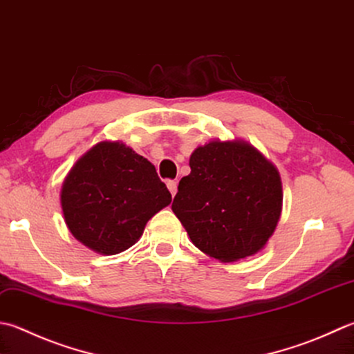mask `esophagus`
<instances>
[{
  "label": "esophagus",
  "instance_id": "obj_1",
  "mask_svg": "<svg viewBox=\"0 0 354 354\" xmlns=\"http://www.w3.org/2000/svg\"><path fill=\"white\" fill-rule=\"evenodd\" d=\"M167 187H169V190L171 193V196H175L176 190H178V183L176 181H167Z\"/></svg>",
  "mask_w": 354,
  "mask_h": 354
}]
</instances>
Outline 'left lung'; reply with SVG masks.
Segmentation results:
<instances>
[{
  "label": "left lung",
  "mask_w": 354,
  "mask_h": 354,
  "mask_svg": "<svg viewBox=\"0 0 354 354\" xmlns=\"http://www.w3.org/2000/svg\"><path fill=\"white\" fill-rule=\"evenodd\" d=\"M171 210L201 252L223 262L258 253L281 216L278 170L250 144L212 141L190 156Z\"/></svg>",
  "instance_id": "obj_1"
}]
</instances>
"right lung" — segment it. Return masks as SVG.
<instances>
[{
    "label": "right lung",
    "instance_id": "right-lung-1",
    "mask_svg": "<svg viewBox=\"0 0 354 354\" xmlns=\"http://www.w3.org/2000/svg\"><path fill=\"white\" fill-rule=\"evenodd\" d=\"M170 203L155 165L121 142L102 141L90 149L61 190L68 230L102 254L127 250L147 221Z\"/></svg>",
    "mask_w": 354,
    "mask_h": 354
}]
</instances>
